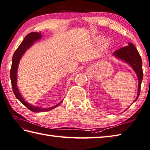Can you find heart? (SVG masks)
<instances>
[{
	"mask_svg": "<svg viewBox=\"0 0 150 150\" xmlns=\"http://www.w3.org/2000/svg\"><path fill=\"white\" fill-rule=\"evenodd\" d=\"M102 40H103V36H96L94 38V40L96 41V42H101ZM108 44H109V42H108V40L105 41V42L104 43V47H107L108 45Z\"/></svg>",
	"mask_w": 150,
	"mask_h": 150,
	"instance_id": "1",
	"label": "heart"
}]
</instances>
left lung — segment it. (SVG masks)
Returning <instances> with one entry per match:
<instances>
[{
  "mask_svg": "<svg viewBox=\"0 0 150 150\" xmlns=\"http://www.w3.org/2000/svg\"><path fill=\"white\" fill-rule=\"evenodd\" d=\"M112 55L116 58H118V59L125 62L129 65H130L134 72L136 73L138 80H139L137 96L134 101H137V99L140 95V86H141V83L143 79L142 62L139 52H138L135 46L133 43H128V46L124 47H122L114 51Z\"/></svg>",
  "mask_w": 150,
  "mask_h": 150,
  "instance_id": "left-lung-1",
  "label": "left lung"
}]
</instances>
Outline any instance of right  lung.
I'll list each match as a JSON object with an SVG mask.
<instances>
[{"label":"right lung","instance_id":"right-lung-1","mask_svg":"<svg viewBox=\"0 0 150 150\" xmlns=\"http://www.w3.org/2000/svg\"><path fill=\"white\" fill-rule=\"evenodd\" d=\"M42 38L41 32H31V33L27 34L23 40L22 43L20 44L19 47L15 51L12 58V64H11V70H10V79L11 82V86H12L13 92L16 98L22 104L25 105L26 107H27L29 110H30L32 112H45V111L51 110L53 108L58 106L60 103H62V101L59 103L54 105V106L49 108H42L39 107H36L34 105H30L26 102L23 96L21 95L19 91L17 88V69H18V66L19 64V61L21 58L23 57V55L25 54V52L27 51V49L33 45L34 42H37L41 38Z\"/></svg>","mask_w":150,"mask_h":150}]
</instances>
